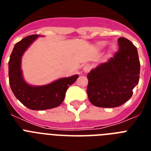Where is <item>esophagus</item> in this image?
Masks as SVG:
<instances>
[{"instance_id":"obj_1","label":"esophagus","mask_w":151,"mask_h":151,"mask_svg":"<svg viewBox=\"0 0 151 151\" xmlns=\"http://www.w3.org/2000/svg\"><path fill=\"white\" fill-rule=\"evenodd\" d=\"M90 70H91V66H90L89 64H86V65H85V66H84V67H83V70L85 71V73L88 72Z\"/></svg>"}]
</instances>
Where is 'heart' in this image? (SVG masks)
Segmentation results:
<instances>
[{
    "label": "heart",
    "mask_w": 151,
    "mask_h": 151,
    "mask_svg": "<svg viewBox=\"0 0 151 151\" xmlns=\"http://www.w3.org/2000/svg\"><path fill=\"white\" fill-rule=\"evenodd\" d=\"M106 44L107 42L105 41H98L96 43V47L98 48H103V47H105L106 45ZM115 48H116V46L114 45H111L110 46V52H113V51L115 50Z\"/></svg>",
    "instance_id": "1"
}]
</instances>
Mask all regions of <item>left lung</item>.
<instances>
[{"mask_svg": "<svg viewBox=\"0 0 151 151\" xmlns=\"http://www.w3.org/2000/svg\"><path fill=\"white\" fill-rule=\"evenodd\" d=\"M119 50L109 61L88 73L87 93L92 104L99 107H117L132 97L138 85L140 63L137 48L124 37L118 39Z\"/></svg>", "mask_w": 151, "mask_h": 151, "instance_id": "8db88e82", "label": "left lung"}]
</instances>
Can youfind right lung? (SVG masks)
Segmentation results:
<instances>
[{"label":"right lung","mask_w":151,"mask_h":151,"mask_svg":"<svg viewBox=\"0 0 151 151\" xmlns=\"http://www.w3.org/2000/svg\"><path fill=\"white\" fill-rule=\"evenodd\" d=\"M40 35L26 37L16 43L8 62V77L11 89L21 103L34 110H44L59 106L64 100L70 85L75 82L78 75L59 78L48 85L34 86L26 82L22 77L21 60L24 52Z\"/></svg>","instance_id":"right-lung-1"}]
</instances>
